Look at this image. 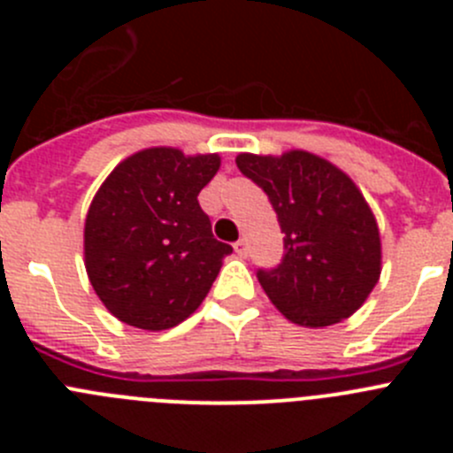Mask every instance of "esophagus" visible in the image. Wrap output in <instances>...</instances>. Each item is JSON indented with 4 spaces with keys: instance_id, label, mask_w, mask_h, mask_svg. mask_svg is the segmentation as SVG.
<instances>
[{
    "instance_id": "34e87169",
    "label": "esophagus",
    "mask_w": 453,
    "mask_h": 453,
    "mask_svg": "<svg viewBox=\"0 0 453 453\" xmlns=\"http://www.w3.org/2000/svg\"><path fill=\"white\" fill-rule=\"evenodd\" d=\"M234 250H235V254L242 256V258H245V256L250 254V247H247V240H238V242H235V245H234Z\"/></svg>"
}]
</instances>
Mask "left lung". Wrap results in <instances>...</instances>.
<instances>
[{
    "mask_svg": "<svg viewBox=\"0 0 453 453\" xmlns=\"http://www.w3.org/2000/svg\"><path fill=\"white\" fill-rule=\"evenodd\" d=\"M235 165L265 190L281 224L286 254L258 270L270 302L311 329L354 315L381 276V235L356 183L303 150L238 154Z\"/></svg>",
    "mask_w": 453,
    "mask_h": 453,
    "instance_id": "left-lung-1",
    "label": "left lung"
}]
</instances>
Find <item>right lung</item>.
Listing matches in <instances>:
<instances>
[{"mask_svg": "<svg viewBox=\"0 0 453 453\" xmlns=\"http://www.w3.org/2000/svg\"><path fill=\"white\" fill-rule=\"evenodd\" d=\"M218 154L150 147L124 158L92 199L83 256L104 306L135 329L163 331L203 302L231 245L213 238L197 195Z\"/></svg>", "mask_w": 453, "mask_h": 453, "instance_id": "obj_1", "label": "right lung"}]
</instances>
